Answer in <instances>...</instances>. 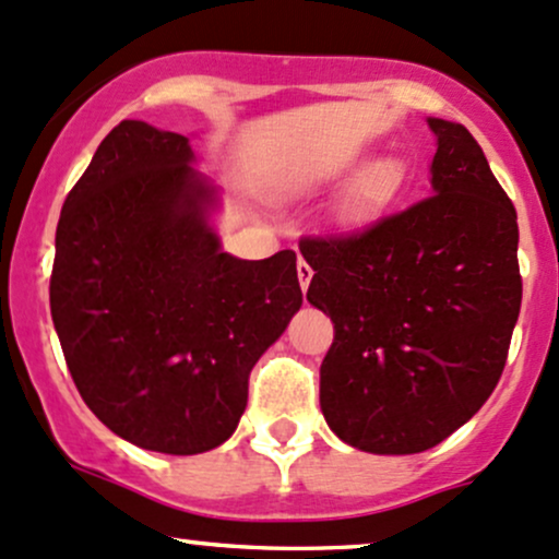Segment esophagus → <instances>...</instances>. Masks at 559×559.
<instances>
[{"instance_id":"34e87169","label":"esophagus","mask_w":559,"mask_h":559,"mask_svg":"<svg viewBox=\"0 0 559 559\" xmlns=\"http://www.w3.org/2000/svg\"><path fill=\"white\" fill-rule=\"evenodd\" d=\"M297 278H299L301 292H305V288L310 286V281H312V267H310V262H305V260L297 262Z\"/></svg>"}]
</instances>
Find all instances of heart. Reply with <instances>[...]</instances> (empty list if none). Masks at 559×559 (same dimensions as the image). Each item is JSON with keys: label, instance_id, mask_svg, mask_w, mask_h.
Here are the masks:
<instances>
[{"label": "heart", "instance_id": "heart-1", "mask_svg": "<svg viewBox=\"0 0 559 559\" xmlns=\"http://www.w3.org/2000/svg\"><path fill=\"white\" fill-rule=\"evenodd\" d=\"M396 181V165L394 163H381L373 170V178H370V194H383V191L391 189V183Z\"/></svg>", "mask_w": 559, "mask_h": 559}]
</instances>
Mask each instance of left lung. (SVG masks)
<instances>
[{"label":"left lung","mask_w":559,"mask_h":559,"mask_svg":"<svg viewBox=\"0 0 559 559\" xmlns=\"http://www.w3.org/2000/svg\"><path fill=\"white\" fill-rule=\"evenodd\" d=\"M431 197L360 230L301 239L307 301L333 320L320 409L344 444L426 452L504 370L521 312L518 213L465 126L428 118Z\"/></svg>","instance_id":"8db88e82"}]
</instances>
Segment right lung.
I'll list each match as a JSON object with an SVG mask.
<instances>
[{
    "label": "right lung",
    "instance_id": "obj_1",
    "mask_svg": "<svg viewBox=\"0 0 559 559\" xmlns=\"http://www.w3.org/2000/svg\"><path fill=\"white\" fill-rule=\"evenodd\" d=\"M189 136L123 120L62 204L55 331L88 409L141 449L199 454L239 426L249 373L301 307L297 254L223 252Z\"/></svg>",
    "mask_w": 559,
    "mask_h": 559
}]
</instances>
